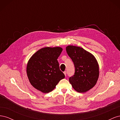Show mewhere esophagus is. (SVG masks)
<instances>
[{
  "instance_id": "obj_1",
  "label": "esophagus",
  "mask_w": 120,
  "mask_h": 120,
  "mask_svg": "<svg viewBox=\"0 0 120 120\" xmlns=\"http://www.w3.org/2000/svg\"><path fill=\"white\" fill-rule=\"evenodd\" d=\"M64 73L65 76H66V75H67V71H64Z\"/></svg>"
}]
</instances>
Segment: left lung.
<instances>
[{
	"mask_svg": "<svg viewBox=\"0 0 120 120\" xmlns=\"http://www.w3.org/2000/svg\"><path fill=\"white\" fill-rule=\"evenodd\" d=\"M67 52L73 61L74 75L69 82L76 91L85 93L95 86L99 75V67L92 54L80 47L68 45Z\"/></svg>",
	"mask_w": 120,
	"mask_h": 120,
	"instance_id": "1",
	"label": "left lung"
}]
</instances>
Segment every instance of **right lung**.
<instances>
[{
  "mask_svg": "<svg viewBox=\"0 0 120 120\" xmlns=\"http://www.w3.org/2000/svg\"><path fill=\"white\" fill-rule=\"evenodd\" d=\"M62 50L60 47H46L38 50L30 57L26 72L29 81L34 88L48 93L64 78L57 60Z\"/></svg>",
  "mask_w": 120,
  "mask_h": 120,
  "instance_id": "right-lung-1",
  "label": "right lung"
}]
</instances>
